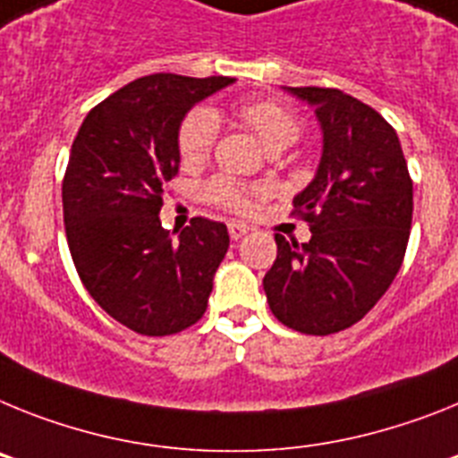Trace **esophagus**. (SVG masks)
<instances>
[{
	"label": "esophagus",
	"instance_id": "1",
	"mask_svg": "<svg viewBox=\"0 0 458 458\" xmlns=\"http://www.w3.org/2000/svg\"><path fill=\"white\" fill-rule=\"evenodd\" d=\"M228 233H230V240H242L246 233H249V225L246 224H240V221H233V224H228Z\"/></svg>",
	"mask_w": 458,
	"mask_h": 458
}]
</instances>
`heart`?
Masks as SVG:
<instances>
[{"label": "heart", "mask_w": 458, "mask_h": 458, "mask_svg": "<svg viewBox=\"0 0 458 458\" xmlns=\"http://www.w3.org/2000/svg\"><path fill=\"white\" fill-rule=\"evenodd\" d=\"M240 117L265 149L274 147H288L297 140L300 135V119L293 110L276 101H258L249 103L240 108ZM218 133V117L214 110L198 108L184 119L180 131V154L184 163H200L212 152L214 140ZM207 196L212 198L216 205L233 209V212H244L249 209V191L233 180H214L207 186Z\"/></svg>", "instance_id": "heart-1"}]
</instances>
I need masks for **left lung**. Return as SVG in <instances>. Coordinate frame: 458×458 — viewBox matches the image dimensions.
I'll list each match as a JSON object with an SVG mask.
<instances>
[{"mask_svg": "<svg viewBox=\"0 0 458 458\" xmlns=\"http://www.w3.org/2000/svg\"><path fill=\"white\" fill-rule=\"evenodd\" d=\"M284 91L311 106L323 149L313 180L295 196L311 240L300 246L276 234L262 288L281 323L325 336L367 316L399 274L412 182L399 135L367 103L323 87Z\"/></svg>", "mask_w": 458, "mask_h": 458, "instance_id": "1", "label": "left lung"}]
</instances>
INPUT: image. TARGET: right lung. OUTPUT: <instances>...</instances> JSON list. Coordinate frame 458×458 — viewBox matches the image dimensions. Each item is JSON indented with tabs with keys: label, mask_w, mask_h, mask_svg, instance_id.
Returning a JSON list of instances; mask_svg holds the SVG:
<instances>
[{
	"label": "right lung",
	"mask_w": 458,
	"mask_h": 458,
	"mask_svg": "<svg viewBox=\"0 0 458 458\" xmlns=\"http://www.w3.org/2000/svg\"><path fill=\"white\" fill-rule=\"evenodd\" d=\"M234 78L154 73L91 110L71 147L62 202L78 276L117 323L165 336L198 323L228 228L193 218L180 234L161 228L163 186L180 170V129L196 103Z\"/></svg>",
	"instance_id": "right-lung-1"
}]
</instances>
